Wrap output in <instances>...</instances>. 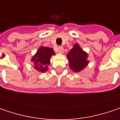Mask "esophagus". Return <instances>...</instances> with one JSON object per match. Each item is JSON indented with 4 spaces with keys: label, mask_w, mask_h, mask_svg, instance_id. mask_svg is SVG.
<instances>
[{
    "label": "esophagus",
    "mask_w": 120,
    "mask_h": 120,
    "mask_svg": "<svg viewBox=\"0 0 120 120\" xmlns=\"http://www.w3.org/2000/svg\"><path fill=\"white\" fill-rule=\"evenodd\" d=\"M58 52H59L60 54H62V53L64 52V48H63V47H62V46L58 47Z\"/></svg>",
    "instance_id": "1"
}]
</instances>
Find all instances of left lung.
<instances>
[{
  "label": "left lung",
  "instance_id": "8db88e82",
  "mask_svg": "<svg viewBox=\"0 0 120 120\" xmlns=\"http://www.w3.org/2000/svg\"><path fill=\"white\" fill-rule=\"evenodd\" d=\"M70 68L73 72H79L82 70L89 64L88 54L80 47L79 44L76 43L73 48L67 54Z\"/></svg>",
  "mask_w": 120,
  "mask_h": 120
}]
</instances>
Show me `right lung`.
Returning a JSON list of instances; mask_svg holds the SVG:
<instances>
[{
  "label": "right lung",
  "instance_id": "add662e5",
  "mask_svg": "<svg viewBox=\"0 0 120 120\" xmlns=\"http://www.w3.org/2000/svg\"><path fill=\"white\" fill-rule=\"evenodd\" d=\"M52 55H55L52 48L40 46L31 60L34 62V68L40 72L47 71L48 68V66L50 64V58Z\"/></svg>",
  "mask_w": 120,
  "mask_h": 120
}]
</instances>
